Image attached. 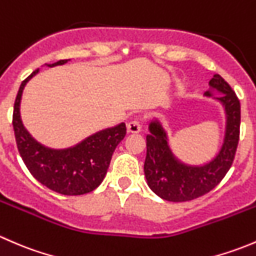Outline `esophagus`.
Returning a JSON list of instances; mask_svg holds the SVG:
<instances>
[{
    "instance_id": "esophagus-1",
    "label": "esophagus",
    "mask_w": 256,
    "mask_h": 256,
    "mask_svg": "<svg viewBox=\"0 0 256 256\" xmlns=\"http://www.w3.org/2000/svg\"><path fill=\"white\" fill-rule=\"evenodd\" d=\"M142 131V126H141L140 121L132 120L128 124V132L130 134H138Z\"/></svg>"
}]
</instances>
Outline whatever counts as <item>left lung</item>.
Returning <instances> with one entry per match:
<instances>
[{
    "mask_svg": "<svg viewBox=\"0 0 256 256\" xmlns=\"http://www.w3.org/2000/svg\"><path fill=\"white\" fill-rule=\"evenodd\" d=\"M206 98L219 102L224 112L223 141L216 156L204 164H190L178 158L160 118L148 122L144 171L147 184L160 198L168 202H187L213 190L230 168L239 141L240 102L220 76L209 82ZM219 94V97L216 95Z\"/></svg>",
    "mask_w": 256,
    "mask_h": 256,
    "instance_id": "1",
    "label": "left lung"
}]
</instances>
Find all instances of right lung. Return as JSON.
Masks as SVG:
<instances>
[{
	"instance_id": "1",
	"label": "right lung",
	"mask_w": 256,
	"mask_h": 256,
	"mask_svg": "<svg viewBox=\"0 0 256 256\" xmlns=\"http://www.w3.org/2000/svg\"><path fill=\"white\" fill-rule=\"evenodd\" d=\"M70 59L46 64L48 68L63 66ZM40 69L23 80L14 102V130L18 151L32 176L43 186L64 196H80L99 187L109 168L116 146L126 135L125 122L100 130L76 144L52 148L38 142L20 118V100L26 84Z\"/></svg>"
}]
</instances>
